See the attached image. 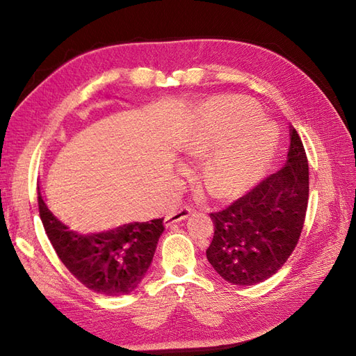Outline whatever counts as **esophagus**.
I'll return each instance as SVG.
<instances>
[{"instance_id": "1", "label": "esophagus", "mask_w": 356, "mask_h": 356, "mask_svg": "<svg viewBox=\"0 0 356 356\" xmlns=\"http://www.w3.org/2000/svg\"><path fill=\"white\" fill-rule=\"evenodd\" d=\"M190 213H191V209H188V208H182L179 211L170 212L165 217V225H166V227H169V225H172V224L186 220V218L190 217Z\"/></svg>"}]
</instances>
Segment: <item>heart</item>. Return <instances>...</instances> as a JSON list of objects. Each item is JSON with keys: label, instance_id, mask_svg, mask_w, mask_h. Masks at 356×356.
<instances>
[{"label": "heart", "instance_id": "b5f03b06", "mask_svg": "<svg viewBox=\"0 0 356 356\" xmlns=\"http://www.w3.org/2000/svg\"><path fill=\"white\" fill-rule=\"evenodd\" d=\"M275 144V127L258 114L257 104L233 95L220 96L204 106L182 148L191 157L207 156L197 169V178L211 195L234 200L254 184L272 157Z\"/></svg>", "mask_w": 356, "mask_h": 356}]
</instances>
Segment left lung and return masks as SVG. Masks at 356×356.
I'll return each instance as SVG.
<instances>
[{"instance_id":"obj_1","label":"left lung","mask_w":356,"mask_h":356,"mask_svg":"<svg viewBox=\"0 0 356 356\" xmlns=\"http://www.w3.org/2000/svg\"><path fill=\"white\" fill-rule=\"evenodd\" d=\"M285 165L230 207L211 213L213 238L207 258L233 285H255L273 276L293 254L309 199V165L303 143L289 127Z\"/></svg>"}]
</instances>
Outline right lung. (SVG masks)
<instances>
[{
	"label": "right lung",
	"mask_w": 356,
	"mask_h": 356,
	"mask_svg": "<svg viewBox=\"0 0 356 356\" xmlns=\"http://www.w3.org/2000/svg\"><path fill=\"white\" fill-rule=\"evenodd\" d=\"M40 218L60 261L95 293L131 294L152 266L163 218L129 222L113 230L83 234L71 230L53 212L38 190Z\"/></svg>",
	"instance_id": "right-lung-1"
}]
</instances>
